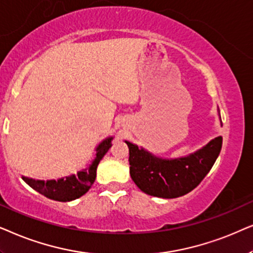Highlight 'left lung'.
Instances as JSON below:
<instances>
[{
    "label": "left lung",
    "mask_w": 253,
    "mask_h": 253,
    "mask_svg": "<svg viewBox=\"0 0 253 253\" xmlns=\"http://www.w3.org/2000/svg\"><path fill=\"white\" fill-rule=\"evenodd\" d=\"M129 149V173L141 191L153 197L172 199L187 194L210 172L220 154L217 136L188 156L162 158L136 144L125 141Z\"/></svg>",
    "instance_id": "8db88e82"
}]
</instances>
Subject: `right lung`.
<instances>
[{"label": "right lung", "instance_id": "add662e5", "mask_svg": "<svg viewBox=\"0 0 253 253\" xmlns=\"http://www.w3.org/2000/svg\"><path fill=\"white\" fill-rule=\"evenodd\" d=\"M113 137L110 136L107 139L103 140L96 148V157L91 162L89 168H85L82 171H79L76 174L72 176L60 178L58 180H36L32 178L22 177L29 186H31L33 190L39 192L40 194L45 195L48 199L55 201H72L77 198L82 197L85 194L89 188L91 187L93 181L96 179V171L99 162L104 157L109 149L111 148V142Z\"/></svg>", "mask_w": 253, "mask_h": 253}]
</instances>
